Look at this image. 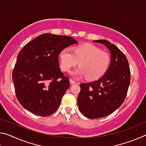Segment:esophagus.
<instances>
[{"instance_id":"obj_1","label":"esophagus","mask_w":146,"mask_h":146,"mask_svg":"<svg viewBox=\"0 0 146 146\" xmlns=\"http://www.w3.org/2000/svg\"><path fill=\"white\" fill-rule=\"evenodd\" d=\"M70 82L71 84H76V81L73 80V79H70Z\"/></svg>"}]
</instances>
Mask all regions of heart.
Masks as SVG:
<instances>
[{"label":"heart","instance_id":"1","mask_svg":"<svg viewBox=\"0 0 146 146\" xmlns=\"http://www.w3.org/2000/svg\"><path fill=\"white\" fill-rule=\"evenodd\" d=\"M60 68L69 71L79 62L80 67L71 73L76 78L86 76L88 80H96L104 75L110 66L109 54L93 44H84L75 47L72 52L64 49L59 54Z\"/></svg>","mask_w":146,"mask_h":146}]
</instances>
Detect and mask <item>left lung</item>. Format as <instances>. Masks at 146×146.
Segmentation results:
<instances>
[{
	"mask_svg": "<svg viewBox=\"0 0 146 146\" xmlns=\"http://www.w3.org/2000/svg\"><path fill=\"white\" fill-rule=\"evenodd\" d=\"M93 42L103 44L110 50V65L102 78L80 84L77 102L83 115L98 118L111 114L122 104L130 84L131 73L126 56L117 46L106 40Z\"/></svg>",
	"mask_w": 146,
	"mask_h": 146,
	"instance_id": "8db88e82",
	"label": "left lung"
}]
</instances>
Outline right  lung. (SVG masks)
<instances>
[{
    "instance_id": "1",
    "label": "right lung",
    "mask_w": 146,
    "mask_h": 146,
    "mask_svg": "<svg viewBox=\"0 0 146 146\" xmlns=\"http://www.w3.org/2000/svg\"><path fill=\"white\" fill-rule=\"evenodd\" d=\"M76 43L70 36L44 33L20 51L12 76L17 99L26 110L42 117L56 111L70 87L59 68L58 55Z\"/></svg>"
}]
</instances>
